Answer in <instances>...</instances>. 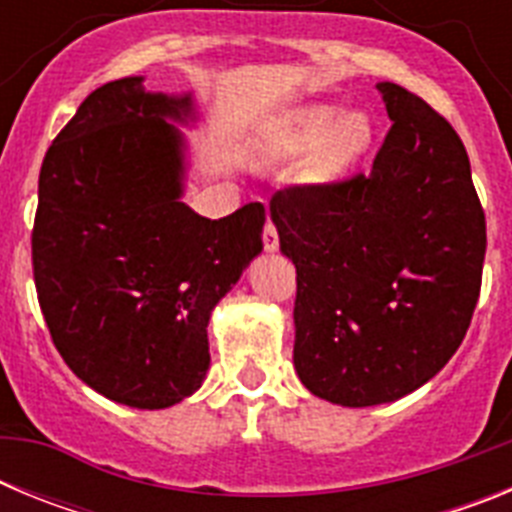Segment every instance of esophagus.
<instances>
[{"label": "esophagus", "instance_id": "1", "mask_svg": "<svg viewBox=\"0 0 512 512\" xmlns=\"http://www.w3.org/2000/svg\"><path fill=\"white\" fill-rule=\"evenodd\" d=\"M264 248L269 253H274L279 248V235H277V228H274V225L271 223H266V228H264Z\"/></svg>", "mask_w": 512, "mask_h": 512}]
</instances>
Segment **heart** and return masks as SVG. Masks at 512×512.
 Returning a JSON list of instances; mask_svg holds the SVG:
<instances>
[{
	"label": "heart",
	"mask_w": 512,
	"mask_h": 512,
	"mask_svg": "<svg viewBox=\"0 0 512 512\" xmlns=\"http://www.w3.org/2000/svg\"><path fill=\"white\" fill-rule=\"evenodd\" d=\"M374 122L369 112H341L336 104H307L264 122L248 140L246 158L253 166L307 158L300 179L307 187H325L341 179L369 151Z\"/></svg>",
	"instance_id": "heart-1"
}]
</instances>
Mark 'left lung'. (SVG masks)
I'll list each match as a JSON object with an SVG mask.
<instances>
[{
  "mask_svg": "<svg viewBox=\"0 0 512 512\" xmlns=\"http://www.w3.org/2000/svg\"><path fill=\"white\" fill-rule=\"evenodd\" d=\"M392 128L369 174L292 187L269 205L297 269L295 369L320 400L410 395L456 354L485 264V212L456 130L379 81Z\"/></svg>",
  "mask_w": 512,
  "mask_h": 512,
  "instance_id": "1",
  "label": "left lung"
}]
</instances>
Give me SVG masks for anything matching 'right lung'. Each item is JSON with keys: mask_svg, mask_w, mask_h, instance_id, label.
<instances>
[{"mask_svg": "<svg viewBox=\"0 0 512 512\" xmlns=\"http://www.w3.org/2000/svg\"><path fill=\"white\" fill-rule=\"evenodd\" d=\"M143 76L94 89L48 148L33 269L58 354L94 392L138 410L194 395L212 310L261 251L259 202L210 220L182 200L200 120L192 92Z\"/></svg>", "mask_w": 512, "mask_h": 512, "instance_id": "1", "label": "right lung"}]
</instances>
